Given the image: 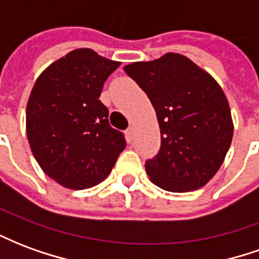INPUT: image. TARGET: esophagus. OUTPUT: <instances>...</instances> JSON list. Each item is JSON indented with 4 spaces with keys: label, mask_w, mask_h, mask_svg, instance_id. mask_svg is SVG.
<instances>
[{
    "label": "esophagus",
    "mask_w": 259,
    "mask_h": 259,
    "mask_svg": "<svg viewBox=\"0 0 259 259\" xmlns=\"http://www.w3.org/2000/svg\"><path fill=\"white\" fill-rule=\"evenodd\" d=\"M126 135L129 136V137H133L135 136V126H130L129 129L126 130Z\"/></svg>",
    "instance_id": "34e87169"
}]
</instances>
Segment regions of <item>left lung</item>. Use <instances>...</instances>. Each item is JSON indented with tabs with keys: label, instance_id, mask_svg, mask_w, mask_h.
I'll return each mask as SVG.
<instances>
[{
	"label": "left lung",
	"instance_id": "left-lung-1",
	"mask_svg": "<svg viewBox=\"0 0 259 259\" xmlns=\"http://www.w3.org/2000/svg\"><path fill=\"white\" fill-rule=\"evenodd\" d=\"M157 113L161 148L146 162L154 185L174 193L193 191L215 176L233 139V120L222 87L180 54L126 65Z\"/></svg>",
	"mask_w": 259,
	"mask_h": 259
}]
</instances>
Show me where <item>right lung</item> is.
Here are the masks:
<instances>
[{
  "instance_id": "1",
  "label": "right lung",
  "mask_w": 259,
  "mask_h": 259,
  "mask_svg": "<svg viewBox=\"0 0 259 259\" xmlns=\"http://www.w3.org/2000/svg\"><path fill=\"white\" fill-rule=\"evenodd\" d=\"M119 65L79 48L50 65L31 89L26 108L31 152L44 174L66 189L84 190L101 183L126 147L98 100Z\"/></svg>"
}]
</instances>
